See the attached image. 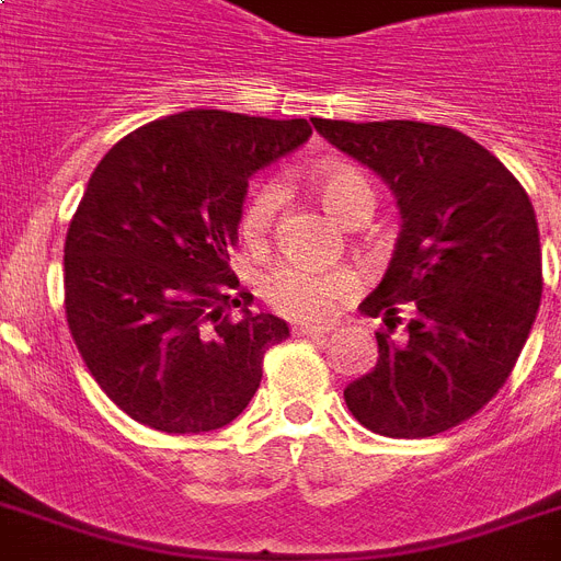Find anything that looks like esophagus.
Returning a JSON list of instances; mask_svg holds the SVG:
<instances>
[{
  "instance_id": "34e87169",
  "label": "esophagus",
  "mask_w": 561,
  "mask_h": 561,
  "mask_svg": "<svg viewBox=\"0 0 561 561\" xmlns=\"http://www.w3.org/2000/svg\"><path fill=\"white\" fill-rule=\"evenodd\" d=\"M294 334L297 337H314V341H320V337H329L332 329L329 325H294Z\"/></svg>"
}]
</instances>
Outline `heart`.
<instances>
[{"label": "heart", "mask_w": 561, "mask_h": 561, "mask_svg": "<svg viewBox=\"0 0 561 561\" xmlns=\"http://www.w3.org/2000/svg\"><path fill=\"white\" fill-rule=\"evenodd\" d=\"M314 186L320 201L334 218L346 220L352 211L375 206V192L369 180L350 165H323L317 169ZM282 203L279 183H264L250 194V201L241 215V232L244 238L255 241L271 229L276 209ZM352 279L343 271H323V267H308L297 262H276L259 276V294L264 302L290 317V320H320L332 314L341 306L343 297L350 294Z\"/></svg>", "instance_id": "obj_1"}]
</instances>
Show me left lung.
<instances>
[{
	"label": "left lung",
	"mask_w": 561,
	"mask_h": 561,
	"mask_svg": "<svg viewBox=\"0 0 561 561\" xmlns=\"http://www.w3.org/2000/svg\"><path fill=\"white\" fill-rule=\"evenodd\" d=\"M317 134L387 183L401 232L360 314L378 360L343 390L360 425L392 439L443 434L474 416L513 373L541 302L536 211L504 162L460 130L425 122H332Z\"/></svg>",
	"instance_id": "1"
}]
</instances>
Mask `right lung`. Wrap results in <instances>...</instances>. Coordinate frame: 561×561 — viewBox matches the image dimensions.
I'll list each match as a JSON object with an SVG mask.
<instances>
[{
	"label": "right lung",
	"mask_w": 561,
	"mask_h": 561,
	"mask_svg": "<svg viewBox=\"0 0 561 561\" xmlns=\"http://www.w3.org/2000/svg\"><path fill=\"white\" fill-rule=\"evenodd\" d=\"M306 118L186 110L139 127L95 165L64 247L66 320L83 364L127 416L165 434L229 425L288 337L241 307L229 247L247 180L308 142Z\"/></svg>",
	"instance_id": "right-lung-1"
}]
</instances>
